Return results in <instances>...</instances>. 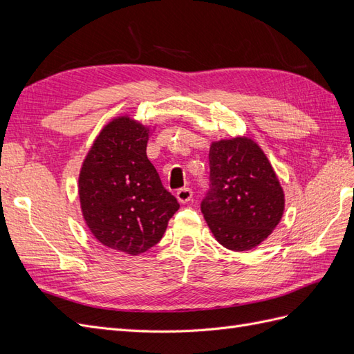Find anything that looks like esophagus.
<instances>
[{
  "label": "esophagus",
  "mask_w": 354,
  "mask_h": 354,
  "mask_svg": "<svg viewBox=\"0 0 354 354\" xmlns=\"http://www.w3.org/2000/svg\"><path fill=\"white\" fill-rule=\"evenodd\" d=\"M192 196H194V192H192V189H189V187L180 189V190H177V194H176V198L180 203L189 202L192 199Z\"/></svg>",
  "instance_id": "esophagus-1"
}]
</instances>
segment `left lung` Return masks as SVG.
Listing matches in <instances>:
<instances>
[{"label": "left lung", "mask_w": 354, "mask_h": 354, "mask_svg": "<svg viewBox=\"0 0 354 354\" xmlns=\"http://www.w3.org/2000/svg\"><path fill=\"white\" fill-rule=\"evenodd\" d=\"M208 196L201 211L216 241L230 251H250L281 223L285 194L263 149L239 136L212 142Z\"/></svg>", "instance_id": "left-lung-1"}]
</instances>
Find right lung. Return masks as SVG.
Listing matches in <instances>:
<instances>
[{
	"instance_id": "add662e5",
	"label": "right lung",
	"mask_w": 354,
	"mask_h": 354,
	"mask_svg": "<svg viewBox=\"0 0 354 354\" xmlns=\"http://www.w3.org/2000/svg\"><path fill=\"white\" fill-rule=\"evenodd\" d=\"M152 130L130 115L112 118L80 169V205L88 230L106 248L128 255L156 245L180 208L147 159Z\"/></svg>"
}]
</instances>
